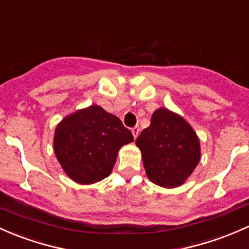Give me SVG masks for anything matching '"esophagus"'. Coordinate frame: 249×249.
Instances as JSON below:
<instances>
[{"instance_id": "esophagus-1", "label": "esophagus", "mask_w": 249, "mask_h": 249, "mask_svg": "<svg viewBox=\"0 0 249 249\" xmlns=\"http://www.w3.org/2000/svg\"><path fill=\"white\" fill-rule=\"evenodd\" d=\"M131 131H132V135H133V137H135V139L137 138L139 135V126H133L132 129H131Z\"/></svg>"}]
</instances>
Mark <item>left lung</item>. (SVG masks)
Masks as SVG:
<instances>
[{
  "label": "left lung",
  "mask_w": 249,
  "mask_h": 249,
  "mask_svg": "<svg viewBox=\"0 0 249 249\" xmlns=\"http://www.w3.org/2000/svg\"><path fill=\"white\" fill-rule=\"evenodd\" d=\"M146 175L155 184L178 187L200 162V141L193 127L174 112L160 108L136 141Z\"/></svg>",
  "instance_id": "8db88e82"
}]
</instances>
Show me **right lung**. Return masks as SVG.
Segmentation results:
<instances>
[{
	"instance_id": "add662e5",
	"label": "right lung",
	"mask_w": 249,
	"mask_h": 249,
	"mask_svg": "<svg viewBox=\"0 0 249 249\" xmlns=\"http://www.w3.org/2000/svg\"><path fill=\"white\" fill-rule=\"evenodd\" d=\"M132 141V133L118 117L92 105L56 126L54 151L73 181L91 184L111 174L119 149Z\"/></svg>"
}]
</instances>
